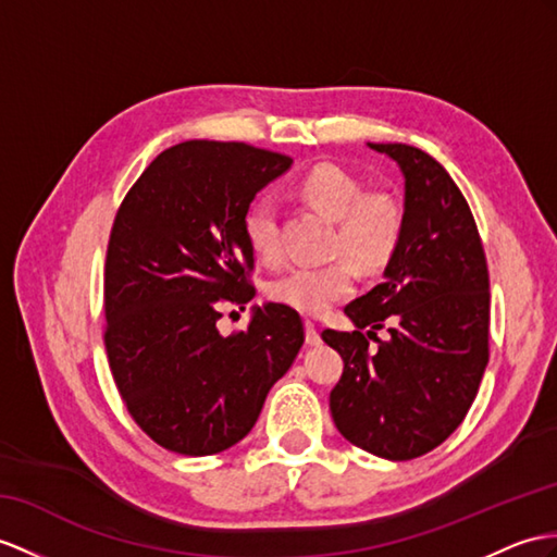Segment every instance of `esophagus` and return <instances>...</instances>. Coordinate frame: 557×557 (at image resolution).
I'll use <instances>...</instances> for the list:
<instances>
[{
    "mask_svg": "<svg viewBox=\"0 0 557 557\" xmlns=\"http://www.w3.org/2000/svg\"><path fill=\"white\" fill-rule=\"evenodd\" d=\"M305 341H307V345H311V347H317L319 343H321V335H319V329L311 321H305Z\"/></svg>",
    "mask_w": 557,
    "mask_h": 557,
    "instance_id": "1",
    "label": "esophagus"
}]
</instances>
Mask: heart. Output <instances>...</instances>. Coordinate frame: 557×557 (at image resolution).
<instances>
[{
	"label": "heart",
	"mask_w": 557,
	"mask_h": 557,
	"mask_svg": "<svg viewBox=\"0 0 557 557\" xmlns=\"http://www.w3.org/2000/svg\"><path fill=\"white\" fill-rule=\"evenodd\" d=\"M300 196L309 208L335 222L333 250L343 252L366 269H383L395 257L404 238L406 214L401 200L375 188L363 191L355 174L333 162H319L300 184ZM243 232L252 252L264 262H274L278 248V222L274 202L260 198L243 214ZM357 271L345 257L323 267H293L269 283V297L302 314H323L337 300L355 293Z\"/></svg>",
	"instance_id": "heart-1"
}]
</instances>
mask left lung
I'll return each mask as SVG.
<instances>
[{"mask_svg":"<svg viewBox=\"0 0 557 557\" xmlns=\"http://www.w3.org/2000/svg\"><path fill=\"white\" fill-rule=\"evenodd\" d=\"M369 146L404 174L406 224L383 283L345 307L357 331L321 333L345 361L331 413L359 449L411 460L449 437L478 397L490 361V271L449 172L416 146ZM381 327L387 342L374 337Z\"/></svg>","mask_w":557,"mask_h":557,"instance_id":"left-lung-1","label":"left lung"}]
</instances>
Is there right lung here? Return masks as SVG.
Masks as SVG:
<instances>
[{
    "mask_svg": "<svg viewBox=\"0 0 557 557\" xmlns=\"http://www.w3.org/2000/svg\"><path fill=\"white\" fill-rule=\"evenodd\" d=\"M290 165L240 141H184L141 172L115 214L103 343L122 401L162 449L210 456L240 442L305 343L300 314L278 302L255 307L246 331L216 329L224 305L255 297L243 214Z\"/></svg>",
    "mask_w": 557,
    "mask_h": 557,
    "instance_id": "obj_1",
    "label": "right lung"
}]
</instances>
